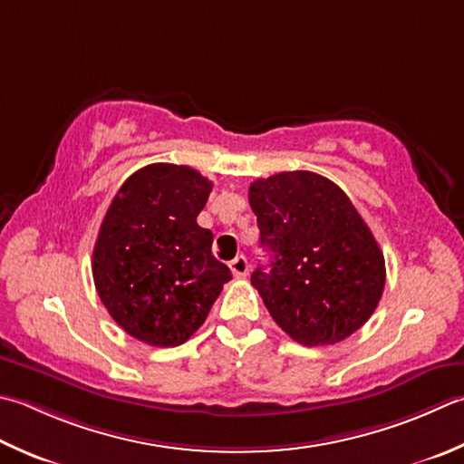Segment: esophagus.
Segmentation results:
<instances>
[{
	"instance_id": "obj_1",
	"label": "esophagus",
	"mask_w": 464,
	"mask_h": 464,
	"mask_svg": "<svg viewBox=\"0 0 464 464\" xmlns=\"http://www.w3.org/2000/svg\"><path fill=\"white\" fill-rule=\"evenodd\" d=\"M229 267H231L235 277H245V276L249 274V261H247V257H245V256L235 257V259L229 263Z\"/></svg>"
}]
</instances>
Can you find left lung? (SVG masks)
Masks as SVG:
<instances>
[{
  "label": "left lung",
  "instance_id": "obj_1",
  "mask_svg": "<svg viewBox=\"0 0 464 464\" xmlns=\"http://www.w3.org/2000/svg\"><path fill=\"white\" fill-rule=\"evenodd\" d=\"M269 271L251 284L276 324L304 346H330L364 325L382 297L384 256L348 195L310 170L253 180Z\"/></svg>",
  "mask_w": 464,
  "mask_h": 464
}]
</instances>
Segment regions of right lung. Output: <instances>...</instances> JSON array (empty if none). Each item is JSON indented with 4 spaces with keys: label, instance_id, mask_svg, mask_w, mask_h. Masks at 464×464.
Returning a JSON list of instances; mask_svg holds the SVG:
<instances>
[{
    "label": "right lung",
    "instance_id": "right-lung-1",
    "mask_svg": "<svg viewBox=\"0 0 464 464\" xmlns=\"http://www.w3.org/2000/svg\"><path fill=\"white\" fill-rule=\"evenodd\" d=\"M213 183L185 165L136 170L118 188L92 253L96 292L121 328L149 346L193 335L231 279L197 215Z\"/></svg>",
    "mask_w": 464,
    "mask_h": 464
}]
</instances>
